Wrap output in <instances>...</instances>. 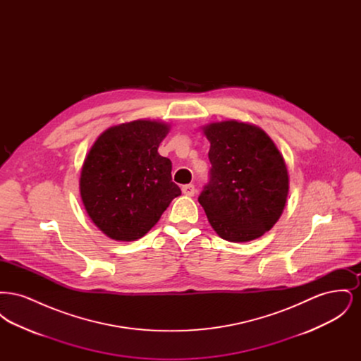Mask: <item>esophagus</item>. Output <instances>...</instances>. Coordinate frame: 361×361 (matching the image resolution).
Here are the masks:
<instances>
[{
  "mask_svg": "<svg viewBox=\"0 0 361 361\" xmlns=\"http://www.w3.org/2000/svg\"><path fill=\"white\" fill-rule=\"evenodd\" d=\"M181 190H183V193L185 195V196H193L195 195V185H192V184H188V185H184L183 188H181Z\"/></svg>",
  "mask_w": 361,
  "mask_h": 361,
  "instance_id": "esophagus-1",
  "label": "esophagus"
}]
</instances>
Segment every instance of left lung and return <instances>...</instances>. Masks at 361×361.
Masks as SVG:
<instances>
[{"mask_svg": "<svg viewBox=\"0 0 361 361\" xmlns=\"http://www.w3.org/2000/svg\"><path fill=\"white\" fill-rule=\"evenodd\" d=\"M202 130L212 165L199 196L208 222L224 240H257L275 226L287 203L290 177L283 154L250 123L214 121Z\"/></svg>", "mask_w": 361, "mask_h": 361, "instance_id": "obj_1", "label": "left lung"}]
</instances>
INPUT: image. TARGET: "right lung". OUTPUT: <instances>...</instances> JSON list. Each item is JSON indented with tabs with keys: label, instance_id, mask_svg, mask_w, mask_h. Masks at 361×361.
<instances>
[{
	"label": "right lung",
	"instance_id": "right-lung-1",
	"mask_svg": "<svg viewBox=\"0 0 361 361\" xmlns=\"http://www.w3.org/2000/svg\"><path fill=\"white\" fill-rule=\"evenodd\" d=\"M171 124L127 121L106 128L87 152L80 193L86 214L111 240L131 242L147 234L174 197L172 162L158 153Z\"/></svg>",
	"mask_w": 361,
	"mask_h": 361
}]
</instances>
